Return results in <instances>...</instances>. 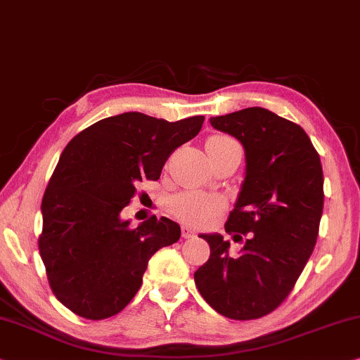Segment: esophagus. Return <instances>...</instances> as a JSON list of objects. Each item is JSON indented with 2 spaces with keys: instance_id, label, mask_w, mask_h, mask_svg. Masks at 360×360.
I'll list each match as a JSON object with an SVG mask.
<instances>
[{
  "instance_id": "obj_1",
  "label": "esophagus",
  "mask_w": 360,
  "mask_h": 360,
  "mask_svg": "<svg viewBox=\"0 0 360 360\" xmlns=\"http://www.w3.org/2000/svg\"><path fill=\"white\" fill-rule=\"evenodd\" d=\"M195 236H196V232L193 231V229H191L190 226H184V227H181V237L193 238Z\"/></svg>"
}]
</instances>
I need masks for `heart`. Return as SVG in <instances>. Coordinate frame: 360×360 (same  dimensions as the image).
I'll list each match as a JSON object with an SVG mask.
<instances>
[{
	"instance_id": "obj_1",
	"label": "heart",
	"mask_w": 360,
	"mask_h": 360,
	"mask_svg": "<svg viewBox=\"0 0 360 360\" xmlns=\"http://www.w3.org/2000/svg\"><path fill=\"white\" fill-rule=\"evenodd\" d=\"M236 143L227 136H211L206 141V150H212L222 146ZM169 210L174 216L190 224H202L214 217L222 210V201L212 195L201 191H185L172 196Z\"/></svg>"
}]
</instances>
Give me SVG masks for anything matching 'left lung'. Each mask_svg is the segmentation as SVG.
<instances>
[{
    "mask_svg": "<svg viewBox=\"0 0 360 360\" xmlns=\"http://www.w3.org/2000/svg\"><path fill=\"white\" fill-rule=\"evenodd\" d=\"M240 141L245 179L226 232L243 247L231 253L221 233H201L210 259L195 284L207 304L232 320L273 311L292 290L319 237L323 170L310 138L289 120L262 107L210 118Z\"/></svg>",
    "mask_w": 360,
    "mask_h": 360,
    "instance_id": "left-lung-1",
    "label": "left lung"
}]
</instances>
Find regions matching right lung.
<instances>
[{
    "label": "right lung",
    "mask_w": 360,
    "mask_h": 360,
    "mask_svg": "<svg viewBox=\"0 0 360 360\" xmlns=\"http://www.w3.org/2000/svg\"><path fill=\"white\" fill-rule=\"evenodd\" d=\"M202 122L124 112L68 143L41 200L39 238L50 288L66 309L89 320L117 315L141 288L150 257L179 240L180 226L167 217L133 229L120 214L139 181L159 180L169 155Z\"/></svg>",
    "instance_id": "right-lung-1"
}]
</instances>
